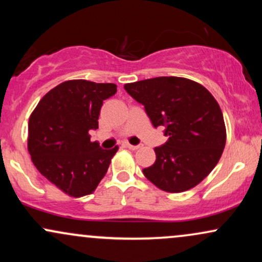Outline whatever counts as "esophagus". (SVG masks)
Segmentation results:
<instances>
[{"label": "esophagus", "instance_id": "obj_1", "mask_svg": "<svg viewBox=\"0 0 262 262\" xmlns=\"http://www.w3.org/2000/svg\"><path fill=\"white\" fill-rule=\"evenodd\" d=\"M125 146L130 150H138L139 148H141L140 145H132V144H129V143H125Z\"/></svg>", "mask_w": 262, "mask_h": 262}]
</instances>
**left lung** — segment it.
<instances>
[{
    "mask_svg": "<svg viewBox=\"0 0 262 262\" xmlns=\"http://www.w3.org/2000/svg\"><path fill=\"white\" fill-rule=\"evenodd\" d=\"M145 108L154 127L165 125L169 139L155 148L156 160L143 170L156 187L170 193L203 181L221 159L227 140L223 113L206 87L185 77L161 76L125 83Z\"/></svg>",
    "mask_w": 262,
    "mask_h": 262,
    "instance_id": "left-lung-1",
    "label": "left lung"
}]
</instances>
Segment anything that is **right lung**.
<instances>
[{"label": "right lung", "instance_id": "add662e5", "mask_svg": "<svg viewBox=\"0 0 262 262\" xmlns=\"http://www.w3.org/2000/svg\"><path fill=\"white\" fill-rule=\"evenodd\" d=\"M114 83L69 80L41 98L29 117L28 151L39 172L70 197L92 193L118 150L91 141L103 101Z\"/></svg>", "mask_w": 262, "mask_h": 262}]
</instances>
